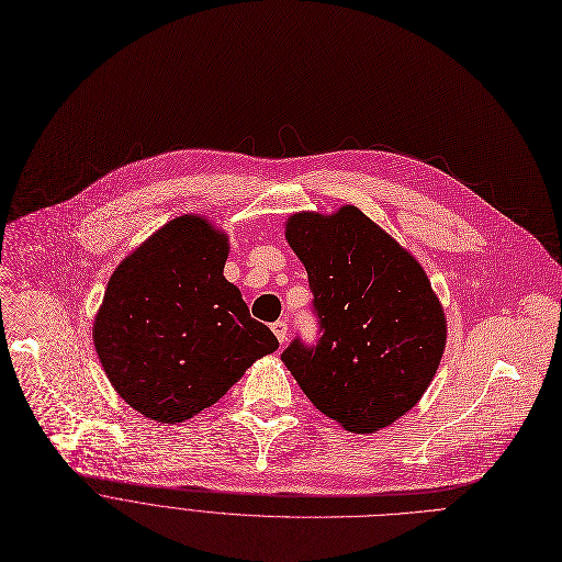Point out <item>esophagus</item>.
Masks as SVG:
<instances>
[{"instance_id":"1","label":"esophagus","mask_w":562,"mask_h":562,"mask_svg":"<svg viewBox=\"0 0 562 562\" xmlns=\"http://www.w3.org/2000/svg\"><path fill=\"white\" fill-rule=\"evenodd\" d=\"M272 331H274V336L279 339V344L283 346L285 339H288V323L285 321H274L272 323Z\"/></svg>"}]
</instances>
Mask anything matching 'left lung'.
<instances>
[{"label": "left lung", "instance_id": "left-lung-1", "mask_svg": "<svg viewBox=\"0 0 562 562\" xmlns=\"http://www.w3.org/2000/svg\"><path fill=\"white\" fill-rule=\"evenodd\" d=\"M285 239L307 270L321 339L281 355L318 412L370 434L409 412L447 341L442 305L420 263L357 205L296 212Z\"/></svg>", "mask_w": 562, "mask_h": 562}]
</instances>
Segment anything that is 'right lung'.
<instances>
[{"label": "right lung", "instance_id": "1", "mask_svg": "<svg viewBox=\"0 0 562 562\" xmlns=\"http://www.w3.org/2000/svg\"><path fill=\"white\" fill-rule=\"evenodd\" d=\"M228 237L203 216L168 221L112 272L92 339L105 376L146 418L183 423L279 348L223 277Z\"/></svg>", "mask_w": 562, "mask_h": 562}]
</instances>
